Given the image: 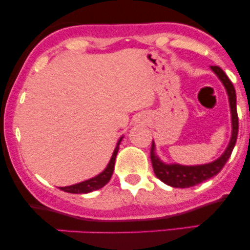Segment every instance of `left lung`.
Segmentation results:
<instances>
[{
  "instance_id": "8db88e82",
  "label": "left lung",
  "mask_w": 250,
  "mask_h": 250,
  "mask_svg": "<svg viewBox=\"0 0 250 250\" xmlns=\"http://www.w3.org/2000/svg\"><path fill=\"white\" fill-rule=\"evenodd\" d=\"M213 73L219 77V80L222 82L225 87L227 95L229 100V107H230V115H231V136L230 141L227 146L226 150L221 155L219 159L214 161L205 163V165H196V166H183L179 163H166L163 162L156 154V147L153 141L150 150V160L153 165L154 173L157 179H160L163 183L170 186L174 188H189L199 185L201 182H205L215 176L221 171V169L225 167V165L230 157L233 149L235 147L237 139V133H239V117H237L236 111V93L233 83L226 75L225 71L220 67H210Z\"/></svg>"
}]
</instances>
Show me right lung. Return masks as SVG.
<instances>
[{
	"label": "right lung",
	"instance_id": "add662e5",
	"mask_svg": "<svg viewBox=\"0 0 250 250\" xmlns=\"http://www.w3.org/2000/svg\"><path fill=\"white\" fill-rule=\"evenodd\" d=\"M122 139L123 136H121L119 139V142H117L116 147L114 149V153L111 155L110 161H109L107 167L104 168V170L101 171L99 175H96V176L91 177V179H88L85 181H82V182L76 183V185L67 186V187H59V188L63 191H67V193H71V194H87V193H90V191L97 190V189H101L102 187H104V186L109 182L111 175L114 173L116 155H117V151H119L120 143H121Z\"/></svg>",
	"mask_w": 250,
	"mask_h": 250
}]
</instances>
